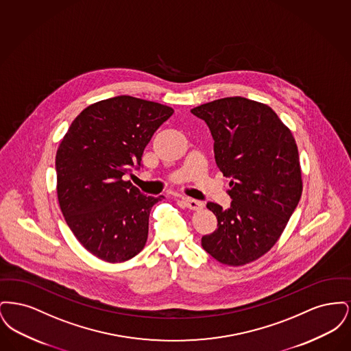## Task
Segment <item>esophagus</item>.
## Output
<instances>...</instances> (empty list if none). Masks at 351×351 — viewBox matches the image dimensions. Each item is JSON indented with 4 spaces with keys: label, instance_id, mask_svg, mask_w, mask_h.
I'll return each instance as SVG.
<instances>
[{
    "label": "esophagus",
    "instance_id": "1",
    "mask_svg": "<svg viewBox=\"0 0 351 351\" xmlns=\"http://www.w3.org/2000/svg\"><path fill=\"white\" fill-rule=\"evenodd\" d=\"M183 202L185 204V206L191 210H201L204 208V204L201 201L193 200L189 197H183Z\"/></svg>",
    "mask_w": 351,
    "mask_h": 351
}]
</instances>
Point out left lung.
I'll use <instances>...</instances> for the list:
<instances>
[{
    "instance_id": "obj_1",
    "label": "left lung",
    "mask_w": 351,
    "mask_h": 351,
    "mask_svg": "<svg viewBox=\"0 0 351 351\" xmlns=\"http://www.w3.org/2000/svg\"><path fill=\"white\" fill-rule=\"evenodd\" d=\"M191 112L210 129L216 163L230 178L233 200L226 210L206 204L218 225L201 238V246L222 265H247L272 249L300 201L296 141L278 114L258 101L225 97Z\"/></svg>"
}]
</instances>
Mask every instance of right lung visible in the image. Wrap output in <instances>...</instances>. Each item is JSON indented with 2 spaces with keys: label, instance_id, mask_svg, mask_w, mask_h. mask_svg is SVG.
<instances>
[{
  "label": "right lung",
  "instance_id": "obj_1",
  "mask_svg": "<svg viewBox=\"0 0 351 351\" xmlns=\"http://www.w3.org/2000/svg\"><path fill=\"white\" fill-rule=\"evenodd\" d=\"M173 109L132 96L99 101L73 119L56 151V192L69 229L86 250L121 263L143 250L151 208L122 176L141 166L145 147Z\"/></svg>",
  "mask_w": 351,
  "mask_h": 351
}]
</instances>
